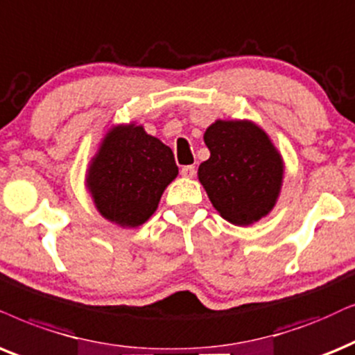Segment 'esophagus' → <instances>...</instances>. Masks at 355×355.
<instances>
[{
    "instance_id": "1",
    "label": "esophagus",
    "mask_w": 355,
    "mask_h": 355,
    "mask_svg": "<svg viewBox=\"0 0 355 355\" xmlns=\"http://www.w3.org/2000/svg\"><path fill=\"white\" fill-rule=\"evenodd\" d=\"M180 173H182V177H185V178H193L196 173L195 165H185V167H182Z\"/></svg>"
}]
</instances>
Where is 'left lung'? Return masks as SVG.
I'll return each instance as SVG.
<instances>
[{"instance_id":"8db88e82","label":"left lung","mask_w":355,"mask_h":355,"mask_svg":"<svg viewBox=\"0 0 355 355\" xmlns=\"http://www.w3.org/2000/svg\"><path fill=\"white\" fill-rule=\"evenodd\" d=\"M209 159L198 180L221 216L237 226L266 218L284 183V159L272 139L249 119H218L205 131Z\"/></svg>"}]
</instances>
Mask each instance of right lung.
Wrapping results in <instances>:
<instances>
[{"instance_id": "add662e5", "label": "right lung", "mask_w": 355, "mask_h": 355, "mask_svg": "<svg viewBox=\"0 0 355 355\" xmlns=\"http://www.w3.org/2000/svg\"><path fill=\"white\" fill-rule=\"evenodd\" d=\"M177 175L173 152L160 139L141 124H116L89 160L85 185L103 218L137 227L155 213Z\"/></svg>"}]
</instances>
